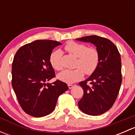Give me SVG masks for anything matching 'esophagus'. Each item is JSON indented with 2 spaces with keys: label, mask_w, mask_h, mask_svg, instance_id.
Wrapping results in <instances>:
<instances>
[{
  "label": "esophagus",
  "mask_w": 135,
  "mask_h": 135,
  "mask_svg": "<svg viewBox=\"0 0 135 135\" xmlns=\"http://www.w3.org/2000/svg\"><path fill=\"white\" fill-rule=\"evenodd\" d=\"M74 86V85H72V84H69V85H68V87H69V88L70 89H72V88H73Z\"/></svg>",
  "instance_id": "obj_1"
}]
</instances>
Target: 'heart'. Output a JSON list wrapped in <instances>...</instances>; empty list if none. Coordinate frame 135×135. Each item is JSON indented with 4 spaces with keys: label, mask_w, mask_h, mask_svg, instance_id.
<instances>
[{
    "label": "heart",
    "mask_w": 135,
    "mask_h": 135,
    "mask_svg": "<svg viewBox=\"0 0 135 135\" xmlns=\"http://www.w3.org/2000/svg\"><path fill=\"white\" fill-rule=\"evenodd\" d=\"M65 50L78 58L76 69L65 70L58 74L57 78L66 84H73L83 78L84 72L91 74L96 70L99 62V54L93 47H88L84 44L75 42H69L65 47ZM62 52L57 50L51 53L50 57V62L53 69L60 70L62 68Z\"/></svg>",
    "instance_id": "obj_1"
}]
</instances>
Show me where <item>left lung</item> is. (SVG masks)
<instances>
[{
	"instance_id": "left-lung-1",
	"label": "left lung",
	"mask_w": 135,
	"mask_h": 135,
	"mask_svg": "<svg viewBox=\"0 0 135 135\" xmlns=\"http://www.w3.org/2000/svg\"><path fill=\"white\" fill-rule=\"evenodd\" d=\"M76 40L93 44L99 54L96 70L79 83L84 89L79 108L88 115H100L112 107L119 93L122 84L120 54L114 43L105 38L91 35Z\"/></svg>"
}]
</instances>
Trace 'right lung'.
Masks as SVG:
<instances>
[{"label":"right lung","mask_w":135,"mask_h":135,"mask_svg":"<svg viewBox=\"0 0 135 135\" xmlns=\"http://www.w3.org/2000/svg\"><path fill=\"white\" fill-rule=\"evenodd\" d=\"M59 42L38 40L20 47L12 66V84L19 103L25 113L35 118L48 115L55 108L58 97L69 89L66 84L57 80L50 62L53 50Z\"/></svg>","instance_id":"1"}]
</instances>
